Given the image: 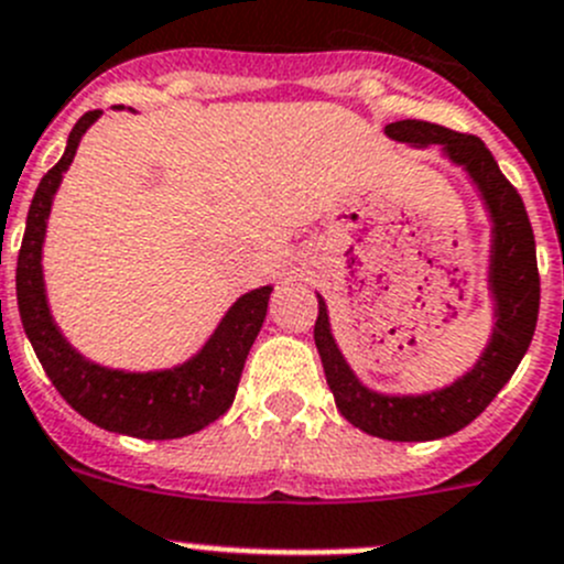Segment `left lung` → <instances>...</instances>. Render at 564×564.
Returning <instances> with one entry per match:
<instances>
[{"label": "left lung", "mask_w": 564, "mask_h": 564, "mask_svg": "<svg viewBox=\"0 0 564 564\" xmlns=\"http://www.w3.org/2000/svg\"><path fill=\"white\" fill-rule=\"evenodd\" d=\"M384 132L395 141L412 143V147L440 143L454 163L465 165L468 174L474 176L487 207H490L492 224H496L490 265V285L496 293L498 315L496 332L474 371L465 373L459 382L440 393L390 399V395H379L362 388L332 340L326 304L318 296V318H315L313 335L337 410L348 423L373 437L395 440V443H421V440L448 437L468 426L474 417L487 410V404L496 399L498 390L509 382L514 368L520 366V359L534 337L540 313L538 251H534V232L523 198L514 191L512 182L501 174L496 158L481 138L429 124V121H412V118L388 124Z\"/></svg>", "instance_id": "1"}]
</instances>
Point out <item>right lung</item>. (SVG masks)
<instances>
[{"instance_id": "1", "label": "right lung", "mask_w": 564, "mask_h": 564, "mask_svg": "<svg viewBox=\"0 0 564 564\" xmlns=\"http://www.w3.org/2000/svg\"><path fill=\"white\" fill-rule=\"evenodd\" d=\"M101 110H88L68 135L63 158L52 165L32 196L26 213L24 240L15 265V296H19L21 324L35 348L46 377L57 393L83 417L107 432L130 434L141 440H174L205 429L232 406L243 362L268 313L271 288L246 293L224 315L207 346L174 371L124 373L99 368L79 357L50 315L41 273V246H44L46 218L52 196L72 165L83 132L94 124Z\"/></svg>"}]
</instances>
